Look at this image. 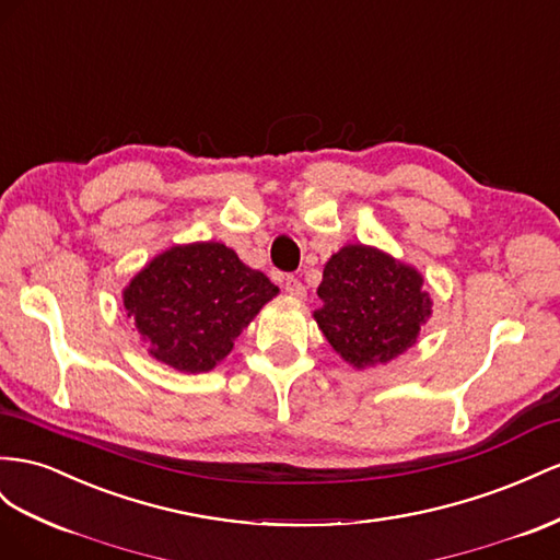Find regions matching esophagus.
I'll return each mask as SVG.
<instances>
[{"label": "esophagus", "instance_id": "34e87169", "mask_svg": "<svg viewBox=\"0 0 560 560\" xmlns=\"http://www.w3.org/2000/svg\"><path fill=\"white\" fill-rule=\"evenodd\" d=\"M284 292L290 294V296H294V299H304V296H306V287L301 284L296 278L287 276V278H284Z\"/></svg>", "mask_w": 560, "mask_h": 560}]
</instances>
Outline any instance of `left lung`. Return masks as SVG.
Listing matches in <instances>:
<instances>
[{
    "label": "left lung",
    "instance_id": "1",
    "mask_svg": "<svg viewBox=\"0 0 560 560\" xmlns=\"http://www.w3.org/2000/svg\"><path fill=\"white\" fill-rule=\"evenodd\" d=\"M317 296V327L355 370L386 365L412 349L433 315L424 276L415 266L360 243L329 256Z\"/></svg>",
    "mask_w": 560,
    "mask_h": 560
}]
</instances>
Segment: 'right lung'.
I'll return each instance as SVG.
<instances>
[{"mask_svg":"<svg viewBox=\"0 0 560 560\" xmlns=\"http://www.w3.org/2000/svg\"><path fill=\"white\" fill-rule=\"evenodd\" d=\"M278 287L223 243L174 245L122 290L148 353L186 374L214 370Z\"/></svg>","mask_w":560,"mask_h":560,"instance_id":"1","label":"right lung"}]
</instances>
